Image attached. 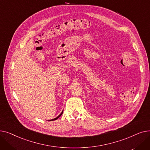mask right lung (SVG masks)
I'll list each match as a JSON object with an SVG mask.
<instances>
[{
  "label": "right lung",
  "instance_id": "obj_1",
  "mask_svg": "<svg viewBox=\"0 0 150 150\" xmlns=\"http://www.w3.org/2000/svg\"><path fill=\"white\" fill-rule=\"evenodd\" d=\"M62 112H63V111H62V112H61V114H59V115H58V116L57 117H56V118H54V119H52V120H57V119H58V118H59V117H60V116H61V115H62Z\"/></svg>",
  "mask_w": 150,
  "mask_h": 150
}]
</instances>
